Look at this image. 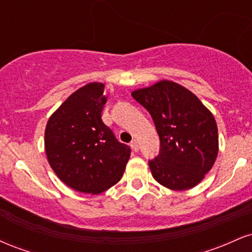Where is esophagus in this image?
<instances>
[{"mask_svg":"<svg viewBox=\"0 0 252 252\" xmlns=\"http://www.w3.org/2000/svg\"><path fill=\"white\" fill-rule=\"evenodd\" d=\"M130 146H131V148H132V150H134V152H137V150H138V142L136 140L132 141Z\"/></svg>","mask_w":252,"mask_h":252,"instance_id":"esophagus-1","label":"esophagus"}]
</instances>
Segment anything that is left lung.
I'll list each match as a JSON object with an SVG mask.
<instances>
[{
  "label": "left lung",
  "mask_w": 252,
  "mask_h": 252,
  "mask_svg": "<svg viewBox=\"0 0 252 252\" xmlns=\"http://www.w3.org/2000/svg\"><path fill=\"white\" fill-rule=\"evenodd\" d=\"M131 96L148 110L160 137L158 154L148 161L155 180L175 190L198 185L218 154L213 115L189 90L169 80L136 90Z\"/></svg>",
  "instance_id": "1"
}]
</instances>
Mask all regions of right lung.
<instances>
[{
  "label": "right lung",
  "instance_id": "1",
  "mask_svg": "<svg viewBox=\"0 0 252 252\" xmlns=\"http://www.w3.org/2000/svg\"><path fill=\"white\" fill-rule=\"evenodd\" d=\"M103 92L102 83L77 90L50 117L45 131L46 154L58 178L91 194L121 180L131 153L102 121Z\"/></svg>",
  "mask_w": 252,
  "mask_h": 252
}]
</instances>
